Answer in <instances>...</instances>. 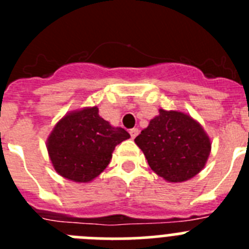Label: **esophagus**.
<instances>
[{
  "mask_svg": "<svg viewBox=\"0 0 249 249\" xmlns=\"http://www.w3.org/2000/svg\"><path fill=\"white\" fill-rule=\"evenodd\" d=\"M129 135H131V138H135L138 135V128H132L129 131Z\"/></svg>",
  "mask_w": 249,
  "mask_h": 249,
  "instance_id": "34e87169",
  "label": "esophagus"
}]
</instances>
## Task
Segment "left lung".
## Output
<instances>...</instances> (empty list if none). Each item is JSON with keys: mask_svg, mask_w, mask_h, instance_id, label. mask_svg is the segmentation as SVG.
<instances>
[{"mask_svg": "<svg viewBox=\"0 0 249 249\" xmlns=\"http://www.w3.org/2000/svg\"><path fill=\"white\" fill-rule=\"evenodd\" d=\"M153 172L168 182H183L202 171L211 141L188 114L160 109L148 127L135 138Z\"/></svg>", "mask_w": 249, "mask_h": 249, "instance_id": "left-lung-1", "label": "left lung"}]
</instances>
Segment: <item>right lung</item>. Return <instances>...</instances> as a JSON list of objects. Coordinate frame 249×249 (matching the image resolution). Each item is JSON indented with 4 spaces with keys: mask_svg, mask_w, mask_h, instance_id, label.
<instances>
[{
    "mask_svg": "<svg viewBox=\"0 0 249 249\" xmlns=\"http://www.w3.org/2000/svg\"><path fill=\"white\" fill-rule=\"evenodd\" d=\"M129 138L100 117L97 107L72 112L54 126L47 149L54 169L74 182H89L108 166L114 147Z\"/></svg>",
    "mask_w": 249,
    "mask_h": 249,
    "instance_id": "right-lung-1",
    "label": "right lung"
}]
</instances>
